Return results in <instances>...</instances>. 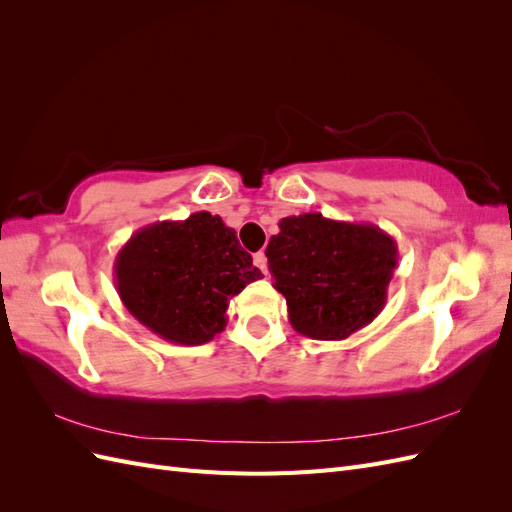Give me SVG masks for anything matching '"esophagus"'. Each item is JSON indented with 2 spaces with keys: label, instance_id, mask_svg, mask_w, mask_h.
I'll use <instances>...</instances> for the list:
<instances>
[{
  "label": "esophagus",
  "instance_id": "1",
  "mask_svg": "<svg viewBox=\"0 0 512 512\" xmlns=\"http://www.w3.org/2000/svg\"><path fill=\"white\" fill-rule=\"evenodd\" d=\"M254 265H256L262 273H267V256H265V252H256V254H254Z\"/></svg>",
  "mask_w": 512,
  "mask_h": 512
}]
</instances>
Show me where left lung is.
Instances as JSON below:
<instances>
[{
    "label": "left lung",
    "instance_id": "obj_1",
    "mask_svg": "<svg viewBox=\"0 0 512 512\" xmlns=\"http://www.w3.org/2000/svg\"><path fill=\"white\" fill-rule=\"evenodd\" d=\"M277 226L265 254L294 331L339 342L382 312L397 267L389 232L322 213L290 215Z\"/></svg>",
    "mask_w": 512,
    "mask_h": 512
}]
</instances>
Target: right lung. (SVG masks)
Here are the masks:
<instances>
[{
  "mask_svg": "<svg viewBox=\"0 0 512 512\" xmlns=\"http://www.w3.org/2000/svg\"><path fill=\"white\" fill-rule=\"evenodd\" d=\"M121 303L166 342L200 346L222 333L230 299L262 277L220 215L153 222L136 230L113 265Z\"/></svg>",
  "mask_w": 512,
  "mask_h": 512,
  "instance_id": "right-lung-1",
  "label": "right lung"
}]
</instances>
